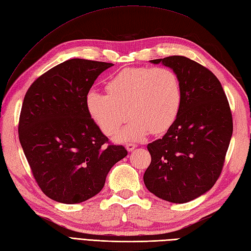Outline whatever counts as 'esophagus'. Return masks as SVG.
I'll use <instances>...</instances> for the list:
<instances>
[{
    "mask_svg": "<svg viewBox=\"0 0 251 251\" xmlns=\"http://www.w3.org/2000/svg\"><path fill=\"white\" fill-rule=\"evenodd\" d=\"M126 150L127 151H129V152H131V151H133L134 149H135L136 148V145L135 144H126Z\"/></svg>",
    "mask_w": 251,
    "mask_h": 251,
    "instance_id": "34e87169",
    "label": "esophagus"
}]
</instances>
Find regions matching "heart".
I'll list each match as a JSON object with an SVG mask.
<instances>
[{
  "instance_id": "b5f03b06",
  "label": "heart",
  "mask_w": 251,
  "mask_h": 251,
  "mask_svg": "<svg viewBox=\"0 0 251 251\" xmlns=\"http://www.w3.org/2000/svg\"><path fill=\"white\" fill-rule=\"evenodd\" d=\"M107 94L91 89L86 106L91 118L107 136L131 120L117 139L139 140L150 132L158 134L174 125L181 106V86L176 73L165 67L122 69L106 84ZM128 113H126V112Z\"/></svg>"
}]
</instances>
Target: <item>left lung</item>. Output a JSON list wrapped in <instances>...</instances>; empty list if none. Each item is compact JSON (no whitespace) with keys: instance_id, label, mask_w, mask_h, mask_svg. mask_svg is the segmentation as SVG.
<instances>
[{"instance_id":"1","label":"left lung","mask_w":251,"mask_h":251,"mask_svg":"<svg viewBox=\"0 0 251 251\" xmlns=\"http://www.w3.org/2000/svg\"><path fill=\"white\" fill-rule=\"evenodd\" d=\"M150 62L174 70L182 98L174 125L147 146L151 163L144 182L156 197L185 203L210 191L222 174L233 132L231 109L221 82L202 65L179 55Z\"/></svg>"}]
</instances>
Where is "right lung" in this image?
Here are the masks:
<instances>
[{"label":"right lung","instance_id":"obj_1","mask_svg":"<svg viewBox=\"0 0 251 251\" xmlns=\"http://www.w3.org/2000/svg\"><path fill=\"white\" fill-rule=\"evenodd\" d=\"M113 64L72 58L30 85L19 119V139L34 178L45 195L66 204L96 196L114 165L126 156L109 144L91 118L86 96Z\"/></svg>","mask_w":251,"mask_h":251}]
</instances>
